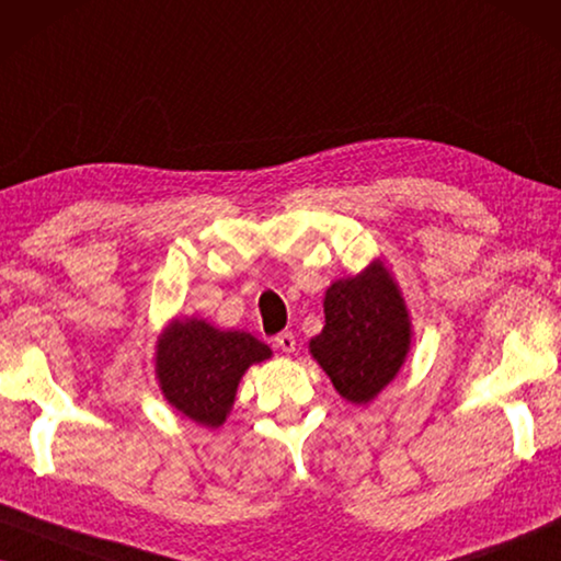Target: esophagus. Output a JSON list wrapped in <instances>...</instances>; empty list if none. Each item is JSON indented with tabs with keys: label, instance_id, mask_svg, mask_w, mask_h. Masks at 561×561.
<instances>
[{
	"label": "esophagus",
	"instance_id": "esophagus-1",
	"mask_svg": "<svg viewBox=\"0 0 561 561\" xmlns=\"http://www.w3.org/2000/svg\"><path fill=\"white\" fill-rule=\"evenodd\" d=\"M274 345H277V348L282 351V353H295V348H297V341H295V335L289 333V330H284V333H279L277 337H274Z\"/></svg>",
	"mask_w": 561,
	"mask_h": 561
}]
</instances>
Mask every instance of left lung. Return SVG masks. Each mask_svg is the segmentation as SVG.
<instances>
[{
    "instance_id": "1",
    "label": "left lung",
    "mask_w": 561,
    "mask_h": 561,
    "mask_svg": "<svg viewBox=\"0 0 561 561\" xmlns=\"http://www.w3.org/2000/svg\"><path fill=\"white\" fill-rule=\"evenodd\" d=\"M325 325L310 356L351 404H370L412 351V314L399 282L374 259L353 277L335 279L322 299Z\"/></svg>"
}]
</instances>
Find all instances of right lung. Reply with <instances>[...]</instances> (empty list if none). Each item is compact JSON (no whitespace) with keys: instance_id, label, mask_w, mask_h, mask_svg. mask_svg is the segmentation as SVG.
Masks as SVG:
<instances>
[{"instance_id":"add662e5","label":"right lung","mask_w":561,"mask_h":561,"mask_svg":"<svg viewBox=\"0 0 561 561\" xmlns=\"http://www.w3.org/2000/svg\"><path fill=\"white\" fill-rule=\"evenodd\" d=\"M272 348L243 330H220L201 318H172L154 343V378L172 409L208 430L224 427L236 391Z\"/></svg>"}]
</instances>
